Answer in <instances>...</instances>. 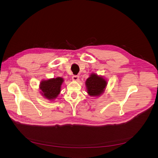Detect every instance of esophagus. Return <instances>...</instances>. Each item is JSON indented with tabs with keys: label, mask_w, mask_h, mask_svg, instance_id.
I'll return each mask as SVG.
<instances>
[{
	"label": "esophagus",
	"mask_w": 158,
	"mask_h": 158,
	"mask_svg": "<svg viewBox=\"0 0 158 158\" xmlns=\"http://www.w3.org/2000/svg\"><path fill=\"white\" fill-rule=\"evenodd\" d=\"M72 79H73V81H78V80H79V76H73V77H72Z\"/></svg>",
	"instance_id": "34e87169"
}]
</instances>
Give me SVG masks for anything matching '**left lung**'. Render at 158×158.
I'll list each match as a JSON object with an SVG mask.
<instances>
[{
	"instance_id": "1",
	"label": "left lung",
	"mask_w": 158,
	"mask_h": 158,
	"mask_svg": "<svg viewBox=\"0 0 158 158\" xmlns=\"http://www.w3.org/2000/svg\"><path fill=\"white\" fill-rule=\"evenodd\" d=\"M85 84L87 93L90 96L98 97L104 93L107 82L103 76L91 73L86 79Z\"/></svg>"
}]
</instances>
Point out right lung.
<instances>
[{"instance_id":"right-lung-1","label":"right lung","mask_w":158,"mask_h":158,"mask_svg":"<svg viewBox=\"0 0 158 158\" xmlns=\"http://www.w3.org/2000/svg\"><path fill=\"white\" fill-rule=\"evenodd\" d=\"M64 81V79L60 77L42 80L39 84L40 94L49 101L56 99L60 93L61 85Z\"/></svg>"}]
</instances>
